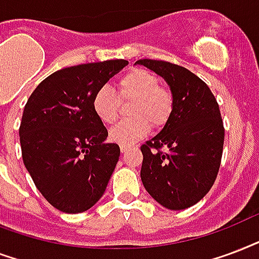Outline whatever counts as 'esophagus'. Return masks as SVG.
Returning <instances> with one entry per match:
<instances>
[{"mask_svg": "<svg viewBox=\"0 0 259 259\" xmlns=\"http://www.w3.org/2000/svg\"><path fill=\"white\" fill-rule=\"evenodd\" d=\"M120 150H121V152H124V154H125V152L131 150V147H130V146H120Z\"/></svg>", "mask_w": 259, "mask_h": 259, "instance_id": "34e87169", "label": "esophagus"}]
</instances>
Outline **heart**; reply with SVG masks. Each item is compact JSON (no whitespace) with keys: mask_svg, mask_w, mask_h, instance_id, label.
I'll list each match as a JSON object with an SVG mask.
<instances>
[{"mask_svg":"<svg viewBox=\"0 0 259 259\" xmlns=\"http://www.w3.org/2000/svg\"><path fill=\"white\" fill-rule=\"evenodd\" d=\"M121 102H132L128 113L132 119L121 121L109 132V139L120 146H132L154 128H163L174 112V96L169 88L161 85L155 73L136 67L117 81V96L108 88L94 93L92 108L104 124L116 123Z\"/></svg>","mask_w":259,"mask_h":259,"instance_id":"1","label":"heart"}]
</instances>
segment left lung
I'll return each instance as SVG.
<instances>
[{
  "instance_id": "8db88e82",
  "label": "left lung",
  "mask_w": 259,
  "mask_h": 259,
  "mask_svg": "<svg viewBox=\"0 0 259 259\" xmlns=\"http://www.w3.org/2000/svg\"><path fill=\"white\" fill-rule=\"evenodd\" d=\"M136 63L165 78L174 96L170 121L140 147L142 182L161 205L185 209L209 192L219 173L224 144L219 104L205 82L182 66L155 59Z\"/></svg>"
}]
</instances>
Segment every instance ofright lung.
Wrapping results in <instances>:
<instances>
[{
    "label": "right lung",
    "instance_id": "obj_1",
    "mask_svg": "<svg viewBox=\"0 0 259 259\" xmlns=\"http://www.w3.org/2000/svg\"><path fill=\"white\" fill-rule=\"evenodd\" d=\"M128 65L125 59L58 70L28 98L20 124L24 165L36 188L66 213L88 211L101 198L120 147L92 108L94 93Z\"/></svg>",
    "mask_w": 259,
    "mask_h": 259
}]
</instances>
